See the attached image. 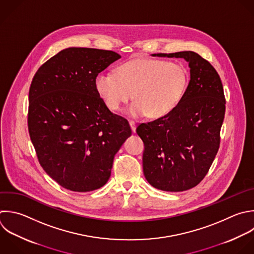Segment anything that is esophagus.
Listing matches in <instances>:
<instances>
[{
  "label": "esophagus",
  "mask_w": 254,
  "mask_h": 254,
  "mask_svg": "<svg viewBox=\"0 0 254 254\" xmlns=\"http://www.w3.org/2000/svg\"><path fill=\"white\" fill-rule=\"evenodd\" d=\"M129 124H130V127L132 129V132L135 133L136 132V124L134 121H129Z\"/></svg>",
  "instance_id": "obj_1"
}]
</instances>
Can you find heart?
Here are the masks:
<instances>
[{
    "instance_id": "b5f03b06",
    "label": "heart",
    "mask_w": 254,
    "mask_h": 254,
    "mask_svg": "<svg viewBox=\"0 0 254 254\" xmlns=\"http://www.w3.org/2000/svg\"><path fill=\"white\" fill-rule=\"evenodd\" d=\"M189 83L186 67L164 60L136 59L121 64L117 72H100L95 88L107 108L119 110L132 97L131 117H164L182 101Z\"/></svg>"
}]
</instances>
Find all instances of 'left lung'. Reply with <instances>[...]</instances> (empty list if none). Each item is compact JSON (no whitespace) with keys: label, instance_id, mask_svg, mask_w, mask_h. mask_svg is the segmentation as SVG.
<instances>
[{"label":"left lung","instance_id":"8db88e82","mask_svg":"<svg viewBox=\"0 0 254 254\" xmlns=\"http://www.w3.org/2000/svg\"><path fill=\"white\" fill-rule=\"evenodd\" d=\"M152 56L184 59L190 79L172 112L137 127L145 146L143 172L154 188L183 191L199 184L218 151L225 112L223 87L214 67L193 52Z\"/></svg>","mask_w":254,"mask_h":254}]
</instances>
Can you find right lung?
I'll use <instances>...</instances> for the list:
<instances>
[{"instance_id":"obj_1","label":"right lung","mask_w":254,"mask_h":254,"mask_svg":"<svg viewBox=\"0 0 254 254\" xmlns=\"http://www.w3.org/2000/svg\"><path fill=\"white\" fill-rule=\"evenodd\" d=\"M121 57L112 51L68 48L36 72L28 125L45 172L66 190L85 192L109 180L115 154L132 131L95 88V77Z\"/></svg>"}]
</instances>
